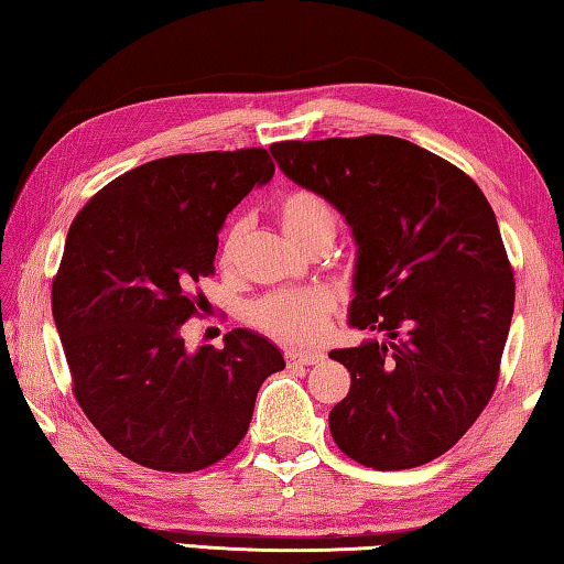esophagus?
<instances>
[{"label": "esophagus", "instance_id": "obj_1", "mask_svg": "<svg viewBox=\"0 0 564 564\" xmlns=\"http://www.w3.org/2000/svg\"><path fill=\"white\" fill-rule=\"evenodd\" d=\"M284 359H288V365H317L322 362V355L317 352H300V349H288L284 352Z\"/></svg>", "mask_w": 564, "mask_h": 564}]
</instances>
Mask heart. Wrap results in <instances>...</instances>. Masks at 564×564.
I'll list each match as a JSON object with an SVG mask.
<instances>
[{
  "label": "heart",
  "instance_id": "obj_1",
  "mask_svg": "<svg viewBox=\"0 0 564 564\" xmlns=\"http://www.w3.org/2000/svg\"><path fill=\"white\" fill-rule=\"evenodd\" d=\"M276 219L294 245L300 249L319 237L335 239L337 217L329 202L310 189L290 192L276 205ZM247 235L245 219L229 225L225 242H221V260H235L239 245ZM249 322L264 332L267 337L284 345H317L327 337L335 300L319 290L272 292L249 304Z\"/></svg>",
  "mask_w": 564,
  "mask_h": 564
}]
</instances>
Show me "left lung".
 I'll return each mask as SVG.
<instances>
[{
  "instance_id": "1",
  "label": "left lung",
  "mask_w": 564,
  "mask_h": 564,
  "mask_svg": "<svg viewBox=\"0 0 564 564\" xmlns=\"http://www.w3.org/2000/svg\"><path fill=\"white\" fill-rule=\"evenodd\" d=\"M357 242L349 325L384 343L332 349L352 384L329 412L337 447L372 469L420 467L487 408L514 310L500 227L463 170L390 134L270 147Z\"/></svg>"
}]
</instances>
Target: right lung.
<instances>
[{"label":"right lung","instance_id":"1","mask_svg":"<svg viewBox=\"0 0 564 564\" xmlns=\"http://www.w3.org/2000/svg\"><path fill=\"white\" fill-rule=\"evenodd\" d=\"M262 147L174 154L119 174L74 217L52 315L82 412L109 445L160 473H197L247 435L262 382L284 369L270 339L237 327L187 352L217 235L270 182Z\"/></svg>","mask_w":564,"mask_h":564}]
</instances>
